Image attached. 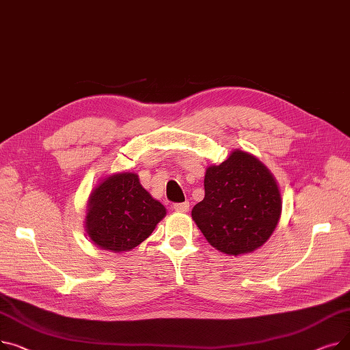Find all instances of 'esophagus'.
<instances>
[{
  "instance_id": "obj_1",
  "label": "esophagus",
  "mask_w": 350,
  "mask_h": 350,
  "mask_svg": "<svg viewBox=\"0 0 350 350\" xmlns=\"http://www.w3.org/2000/svg\"><path fill=\"white\" fill-rule=\"evenodd\" d=\"M189 207H190L189 201H185V203H174L173 204V208L176 211H178V213H186L189 210Z\"/></svg>"
}]
</instances>
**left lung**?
<instances>
[{"mask_svg":"<svg viewBox=\"0 0 350 350\" xmlns=\"http://www.w3.org/2000/svg\"><path fill=\"white\" fill-rule=\"evenodd\" d=\"M204 198L191 217L207 241L228 255L261 247L281 215V194L265 165L254 156L235 150L204 177Z\"/></svg>","mask_w":350,"mask_h":350,"instance_id":"left-lung-1","label":"left lung"}]
</instances>
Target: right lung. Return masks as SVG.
I'll return each instance as SVG.
<instances>
[{"label":"right lung","instance_id":"add662e5","mask_svg":"<svg viewBox=\"0 0 350 350\" xmlns=\"http://www.w3.org/2000/svg\"><path fill=\"white\" fill-rule=\"evenodd\" d=\"M165 215V208L147 193L135 173L109 177L89 200L86 231L103 250L122 252L137 247Z\"/></svg>","mask_w":350,"mask_h":350}]
</instances>
